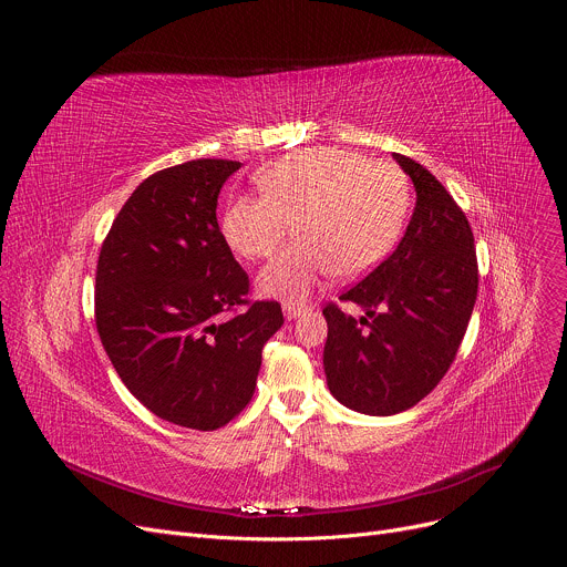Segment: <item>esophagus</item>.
I'll list each match as a JSON object with an SVG mask.
<instances>
[{
	"label": "esophagus",
	"mask_w": 567,
	"mask_h": 567,
	"mask_svg": "<svg viewBox=\"0 0 567 567\" xmlns=\"http://www.w3.org/2000/svg\"><path fill=\"white\" fill-rule=\"evenodd\" d=\"M282 311H285V316L291 320V318H298V316H302V313L307 311V307H305V305H298V302H291V300H287V302L282 305Z\"/></svg>",
	"instance_id": "1"
}]
</instances>
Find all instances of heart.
<instances>
[{
    "instance_id": "b5f03b06",
    "label": "heart",
    "mask_w": 567,
    "mask_h": 567,
    "mask_svg": "<svg viewBox=\"0 0 567 567\" xmlns=\"http://www.w3.org/2000/svg\"><path fill=\"white\" fill-rule=\"evenodd\" d=\"M262 195H237L221 215L226 245L241 258H271L296 228L298 241L258 278L291 302L330 276L359 278L394 247L409 213V182L390 161L352 150L309 147L256 173Z\"/></svg>"
}]
</instances>
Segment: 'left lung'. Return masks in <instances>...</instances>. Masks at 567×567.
I'll use <instances>...</instances> for the list:
<instances>
[{
	"label": "left lung",
	"instance_id": "left-lung-1",
	"mask_svg": "<svg viewBox=\"0 0 567 567\" xmlns=\"http://www.w3.org/2000/svg\"><path fill=\"white\" fill-rule=\"evenodd\" d=\"M417 193L399 247L339 296L354 318L328 302L322 352L330 392L365 415L413 409L449 372L477 296V258L464 210L417 161L392 154Z\"/></svg>",
	"mask_w": 567,
	"mask_h": 567
}]
</instances>
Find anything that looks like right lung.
I'll return each instance as SVG.
<instances>
[{"instance_id":"1","label":"right lung","mask_w":567,"mask_h":567,"mask_svg":"<svg viewBox=\"0 0 567 567\" xmlns=\"http://www.w3.org/2000/svg\"><path fill=\"white\" fill-rule=\"evenodd\" d=\"M239 161L193 158L150 175L123 204L99 256L96 330L127 390L193 431L247 409L276 300H249V276L217 224V195Z\"/></svg>"}]
</instances>
